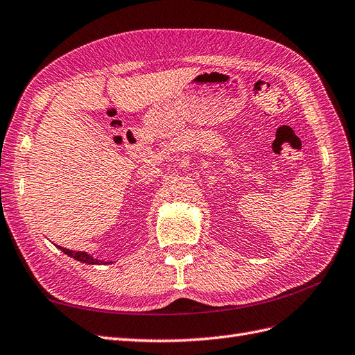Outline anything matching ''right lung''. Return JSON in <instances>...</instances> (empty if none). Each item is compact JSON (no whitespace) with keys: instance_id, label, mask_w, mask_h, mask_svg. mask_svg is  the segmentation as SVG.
I'll use <instances>...</instances> for the list:
<instances>
[{"instance_id":"obj_1","label":"right lung","mask_w":355,"mask_h":355,"mask_svg":"<svg viewBox=\"0 0 355 355\" xmlns=\"http://www.w3.org/2000/svg\"><path fill=\"white\" fill-rule=\"evenodd\" d=\"M58 247V245H56ZM59 250L60 251H64L67 256H69V257H73V259H76V260H78V261H82V263H87V265H101V263H111V261H104V260H98V259H94L92 256L90 254H87V252H85V251H73V250H67V248H64V247H59Z\"/></svg>"}]
</instances>
